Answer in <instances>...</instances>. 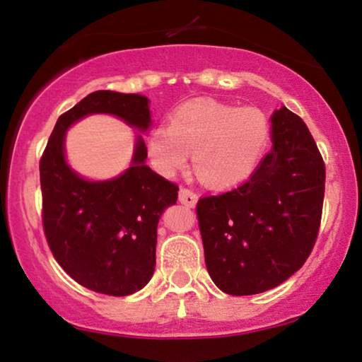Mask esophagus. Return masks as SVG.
Listing matches in <instances>:
<instances>
[{
  "instance_id": "1",
  "label": "esophagus",
  "mask_w": 362,
  "mask_h": 362,
  "mask_svg": "<svg viewBox=\"0 0 362 362\" xmlns=\"http://www.w3.org/2000/svg\"><path fill=\"white\" fill-rule=\"evenodd\" d=\"M180 202H181V204L187 206V207H196L197 194H196V192L189 191V189H186V187H181V189H180Z\"/></svg>"
}]
</instances>
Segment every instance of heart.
Listing matches in <instances>:
<instances>
[{
  "instance_id": "1",
  "label": "heart",
  "mask_w": 362,
  "mask_h": 362,
  "mask_svg": "<svg viewBox=\"0 0 362 362\" xmlns=\"http://www.w3.org/2000/svg\"><path fill=\"white\" fill-rule=\"evenodd\" d=\"M269 143L270 123L264 112L196 100L177 108L166 128L148 135L146 151L163 176L175 175L192 153L197 177L214 189H227L254 175Z\"/></svg>"
}]
</instances>
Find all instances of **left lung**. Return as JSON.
<instances>
[{
  "instance_id": "left-lung-1",
  "label": "left lung",
  "mask_w": 362,
  "mask_h": 362,
  "mask_svg": "<svg viewBox=\"0 0 362 362\" xmlns=\"http://www.w3.org/2000/svg\"><path fill=\"white\" fill-rule=\"evenodd\" d=\"M274 146L250 180L197 202L204 259L224 293L272 290L301 269L318 235L325 163L305 122L286 107L270 117Z\"/></svg>"
}]
</instances>
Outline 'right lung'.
I'll return each instance as SVG.
<instances>
[{
	"label": "right lung",
	"mask_w": 362,
	"mask_h": 362,
	"mask_svg": "<svg viewBox=\"0 0 362 362\" xmlns=\"http://www.w3.org/2000/svg\"><path fill=\"white\" fill-rule=\"evenodd\" d=\"M148 103L140 93H88L57 118L39 165L44 232L54 259L97 293L127 296L151 280L158 222L177 201V186L146 166L141 133L151 125ZM88 115L117 116L141 132L131 165L110 180H87L66 161L68 128Z\"/></svg>",
	"instance_id": "add662e5"
}]
</instances>
